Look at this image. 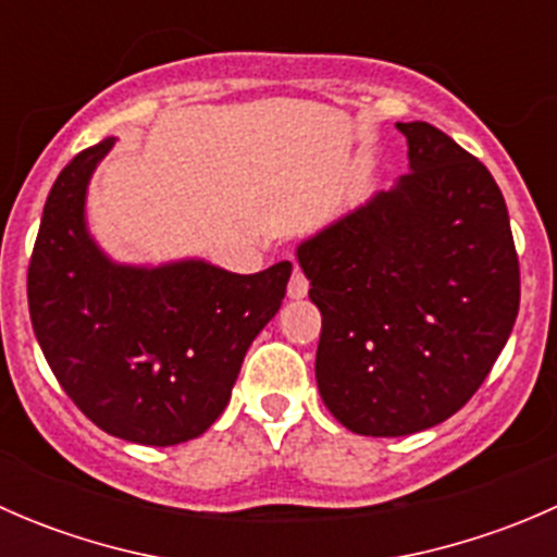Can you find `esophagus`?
I'll use <instances>...</instances> for the list:
<instances>
[{"label":"esophagus","instance_id":"obj_1","mask_svg":"<svg viewBox=\"0 0 557 557\" xmlns=\"http://www.w3.org/2000/svg\"><path fill=\"white\" fill-rule=\"evenodd\" d=\"M307 290H310V280L305 277V272H301L299 267H294V274H290V283H288V299L294 301L305 299Z\"/></svg>","mask_w":557,"mask_h":557}]
</instances>
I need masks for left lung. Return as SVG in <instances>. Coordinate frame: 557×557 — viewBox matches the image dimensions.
<instances>
[{"mask_svg": "<svg viewBox=\"0 0 557 557\" xmlns=\"http://www.w3.org/2000/svg\"><path fill=\"white\" fill-rule=\"evenodd\" d=\"M409 174L296 247L323 314L314 377L361 436L445 423L512 334L520 267L493 174L431 123H396Z\"/></svg>", "mask_w": 557, "mask_h": 557, "instance_id": "8db88e82", "label": "left lung"}]
</instances>
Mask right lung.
<instances>
[{"instance_id":"1","label":"right lung","mask_w":557,"mask_h":557,"mask_svg":"<svg viewBox=\"0 0 557 557\" xmlns=\"http://www.w3.org/2000/svg\"><path fill=\"white\" fill-rule=\"evenodd\" d=\"M115 137L61 170L29 263L32 329L66 396L134 445L205 434L247 347L285 299L290 263L234 274L205 258L121 263L88 232V185Z\"/></svg>"}]
</instances>
